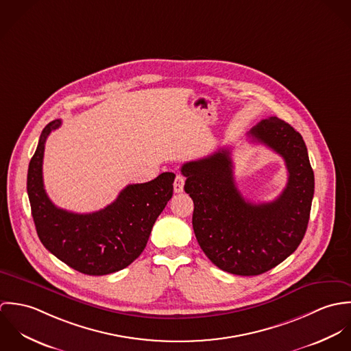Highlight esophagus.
Instances as JSON below:
<instances>
[{"instance_id": "esophagus-1", "label": "esophagus", "mask_w": 351, "mask_h": 351, "mask_svg": "<svg viewBox=\"0 0 351 351\" xmlns=\"http://www.w3.org/2000/svg\"><path fill=\"white\" fill-rule=\"evenodd\" d=\"M184 185H185V178L178 174L174 180V192L181 193L184 191Z\"/></svg>"}]
</instances>
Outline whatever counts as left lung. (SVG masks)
<instances>
[{"label":"left lung","instance_id":"1","mask_svg":"<svg viewBox=\"0 0 351 351\" xmlns=\"http://www.w3.org/2000/svg\"><path fill=\"white\" fill-rule=\"evenodd\" d=\"M249 136L285 160L288 184L274 201L245 200L228 149L181 167L184 189L195 202L192 224L201 250L219 269L238 276L262 274L299 247L315 191L306 146L292 125L273 116L252 127Z\"/></svg>","mask_w":351,"mask_h":351}]
</instances>
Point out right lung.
<instances>
[{
    "instance_id": "add662e5",
    "label": "right lung",
    "mask_w": 351,
    "mask_h": 351,
    "mask_svg": "<svg viewBox=\"0 0 351 351\" xmlns=\"http://www.w3.org/2000/svg\"><path fill=\"white\" fill-rule=\"evenodd\" d=\"M60 124L58 119L45 127L28 167L27 192L38 237L51 254L80 273L119 271L145 250L156 217L173 196L176 174L166 171L150 182L128 185L97 212L60 209L49 199L43 184L45 145Z\"/></svg>"
}]
</instances>
